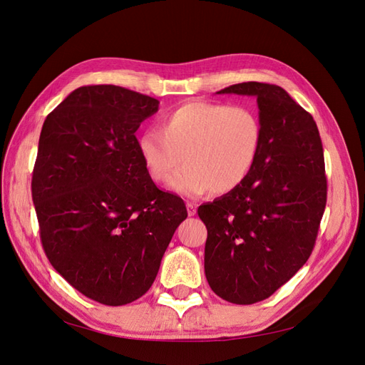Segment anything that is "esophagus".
Segmentation results:
<instances>
[{
    "label": "esophagus",
    "instance_id": "1",
    "mask_svg": "<svg viewBox=\"0 0 365 365\" xmlns=\"http://www.w3.org/2000/svg\"><path fill=\"white\" fill-rule=\"evenodd\" d=\"M187 213H189V216H195L196 215V205L193 202H187Z\"/></svg>",
    "mask_w": 365,
    "mask_h": 365
}]
</instances>
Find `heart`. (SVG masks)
<instances>
[{"mask_svg":"<svg viewBox=\"0 0 365 365\" xmlns=\"http://www.w3.org/2000/svg\"><path fill=\"white\" fill-rule=\"evenodd\" d=\"M263 129L254 109L244 105L192 101L165 114L160 130H145L137 150L155 182L170 180V189L184 196L207 190L225 195L244 182L256 165Z\"/></svg>","mask_w":365,"mask_h":365,"instance_id":"heart-1","label":"heart"}]
</instances>
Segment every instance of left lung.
<instances>
[{
	"label": "left lung",
	"instance_id": "left-lung-1",
	"mask_svg": "<svg viewBox=\"0 0 365 365\" xmlns=\"http://www.w3.org/2000/svg\"><path fill=\"white\" fill-rule=\"evenodd\" d=\"M217 94L256 97L263 140L248 178L197 208L207 227L205 277L224 300L252 304L314 250L327 197L323 145L312 115L277 85L244 82Z\"/></svg>",
	"mask_w": 365,
	"mask_h": 365
}]
</instances>
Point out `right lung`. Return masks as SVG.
I'll use <instances>...</instances> for the list:
<instances>
[{"label": "right lung", "instance_id": "1", "mask_svg": "<svg viewBox=\"0 0 365 365\" xmlns=\"http://www.w3.org/2000/svg\"><path fill=\"white\" fill-rule=\"evenodd\" d=\"M157 98L115 85L74 90L47 115L33 169L43 251L74 289L108 306L145 295L175 230L181 197L152 181L137 150Z\"/></svg>", "mask_w": 365, "mask_h": 365}]
</instances>
